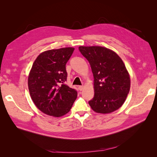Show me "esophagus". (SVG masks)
<instances>
[{
  "mask_svg": "<svg viewBox=\"0 0 157 157\" xmlns=\"http://www.w3.org/2000/svg\"><path fill=\"white\" fill-rule=\"evenodd\" d=\"M78 88H79V90H80V91H82V90H83V89H84V86H79Z\"/></svg>",
  "mask_w": 157,
  "mask_h": 157,
  "instance_id": "obj_1",
  "label": "esophagus"
}]
</instances>
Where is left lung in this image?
Instances as JSON below:
<instances>
[{
    "label": "left lung",
    "instance_id": "8db88e82",
    "mask_svg": "<svg viewBox=\"0 0 157 157\" xmlns=\"http://www.w3.org/2000/svg\"><path fill=\"white\" fill-rule=\"evenodd\" d=\"M94 75V95L88 103L93 111L109 113L121 107L130 88V78L121 59L102 46H79Z\"/></svg>",
    "mask_w": 157,
    "mask_h": 157
}]
</instances>
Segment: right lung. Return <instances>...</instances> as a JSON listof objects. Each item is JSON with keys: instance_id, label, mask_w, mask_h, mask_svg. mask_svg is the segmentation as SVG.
I'll use <instances>...</instances> for the list:
<instances>
[{"instance_id": "add662e5", "label": "right lung", "mask_w": 157, "mask_h": 157, "mask_svg": "<svg viewBox=\"0 0 157 157\" xmlns=\"http://www.w3.org/2000/svg\"><path fill=\"white\" fill-rule=\"evenodd\" d=\"M73 51L68 47L43 52L32 65L28 77L29 94L46 115L59 117L67 114L78 96L76 90L66 84V63Z\"/></svg>"}]
</instances>
